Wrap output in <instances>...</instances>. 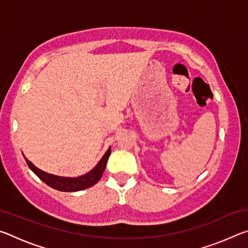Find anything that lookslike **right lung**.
<instances>
[{"label": "right lung", "instance_id": "1", "mask_svg": "<svg viewBox=\"0 0 248 248\" xmlns=\"http://www.w3.org/2000/svg\"><path fill=\"white\" fill-rule=\"evenodd\" d=\"M111 153V150L109 148L107 152L104 154L102 159L98 162V164L96 165L93 170H92L90 173H87L83 176H79V177H61V176H56L46 173V171L41 170L32 164L31 161L25 157L26 159L27 165L29 166L33 173H35L38 177L43 180L53 189L60 190V191H66V192H72V191H78L86 189V188H90L98 182V180L102 178L103 173L105 169H106V164L108 161L109 155Z\"/></svg>", "mask_w": 248, "mask_h": 248}]
</instances>
